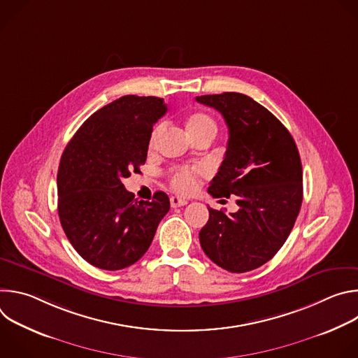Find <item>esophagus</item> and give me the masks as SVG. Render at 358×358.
Wrapping results in <instances>:
<instances>
[{"label": "esophagus", "mask_w": 358, "mask_h": 358, "mask_svg": "<svg viewBox=\"0 0 358 358\" xmlns=\"http://www.w3.org/2000/svg\"><path fill=\"white\" fill-rule=\"evenodd\" d=\"M170 203H171V207H173V208H177V207L187 206L188 201H187L185 198H180V196L173 195V196H170Z\"/></svg>", "instance_id": "1"}]
</instances>
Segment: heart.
Returning <instances> with one entry per match:
<instances>
[{
    "instance_id": "heart-1",
    "label": "heart",
    "mask_w": 358,
    "mask_h": 358,
    "mask_svg": "<svg viewBox=\"0 0 358 358\" xmlns=\"http://www.w3.org/2000/svg\"><path fill=\"white\" fill-rule=\"evenodd\" d=\"M185 127L189 133V136L194 140H198L206 136H214L217 134L218 126L217 122L207 113L203 112H194L187 116L185 119ZM166 130L164 123H159L152 127L150 137H148V150H155L162 134ZM203 174V170L199 167H178L170 171V185L174 191L180 194H189L196 188V180L199 176Z\"/></svg>"
}]
</instances>
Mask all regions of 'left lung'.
<instances>
[{
  "label": "left lung",
  "instance_id": "obj_1",
  "mask_svg": "<svg viewBox=\"0 0 358 358\" xmlns=\"http://www.w3.org/2000/svg\"><path fill=\"white\" fill-rule=\"evenodd\" d=\"M195 100L218 110L229 130L225 159L208 192L235 198L239 208L225 214L208 207L199 243L222 269L249 272L275 257L296 222L303 199L299 151L289 130L246 94L225 92Z\"/></svg>",
  "mask_w": 358,
  "mask_h": 358
}]
</instances>
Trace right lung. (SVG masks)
<instances>
[{
  "mask_svg": "<svg viewBox=\"0 0 358 358\" xmlns=\"http://www.w3.org/2000/svg\"><path fill=\"white\" fill-rule=\"evenodd\" d=\"M164 100L127 94L94 112L65 147L58 170V214L66 238L90 265L119 271L136 264L170 210L169 195L137 201L123 178L140 173Z\"/></svg>",
  "mask_w": 358,
  "mask_h": 358,
  "instance_id": "add662e5",
  "label": "right lung"
}]
</instances>
